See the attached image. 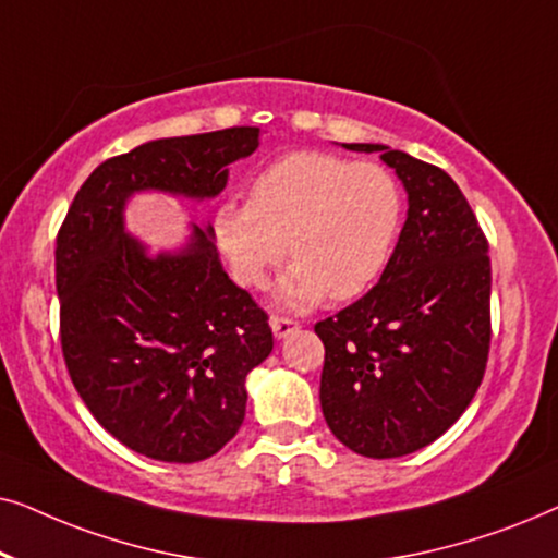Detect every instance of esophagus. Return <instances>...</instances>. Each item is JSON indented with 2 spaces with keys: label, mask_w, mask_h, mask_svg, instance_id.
Segmentation results:
<instances>
[{
  "label": "esophagus",
  "mask_w": 558,
  "mask_h": 558,
  "mask_svg": "<svg viewBox=\"0 0 558 558\" xmlns=\"http://www.w3.org/2000/svg\"><path fill=\"white\" fill-rule=\"evenodd\" d=\"M296 327H300V323H296V319H292V317H281V315L271 317V330H274V335H277V338H287V335L294 332Z\"/></svg>",
  "instance_id": "esophagus-1"
}]
</instances>
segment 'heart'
I'll return each mask as SVG.
<instances>
[{"label": "heart", "mask_w": 558, "mask_h": 558, "mask_svg": "<svg viewBox=\"0 0 558 558\" xmlns=\"http://www.w3.org/2000/svg\"><path fill=\"white\" fill-rule=\"evenodd\" d=\"M403 193L378 162L289 151L248 182V203L216 213V235L246 287H264L289 251L281 302L304 310L325 296L353 300L376 284L396 248Z\"/></svg>", "instance_id": "obj_1"}]
</instances>
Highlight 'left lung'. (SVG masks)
<instances>
[{"label":"left lung","mask_w":558,"mask_h":558,"mask_svg":"<svg viewBox=\"0 0 558 558\" xmlns=\"http://www.w3.org/2000/svg\"><path fill=\"white\" fill-rule=\"evenodd\" d=\"M380 151L409 193V216L378 284L319 319V403L353 452L391 460L439 439L483 384L490 353V256L468 197L445 170Z\"/></svg>","instance_id":"1"}]
</instances>
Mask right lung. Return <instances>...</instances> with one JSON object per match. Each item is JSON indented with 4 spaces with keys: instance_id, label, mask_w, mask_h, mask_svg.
<instances>
[{
    "instance_id": "1",
    "label": "right lung",
    "mask_w": 558,
    "mask_h": 558,
    "mask_svg": "<svg viewBox=\"0 0 558 558\" xmlns=\"http://www.w3.org/2000/svg\"><path fill=\"white\" fill-rule=\"evenodd\" d=\"M256 126L174 136L96 167L56 239L60 348L75 391L113 439L159 462H201L246 416V376L271 353L269 315L218 262L213 228L149 258L121 223L136 190L213 197Z\"/></svg>"
}]
</instances>
